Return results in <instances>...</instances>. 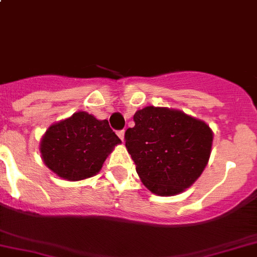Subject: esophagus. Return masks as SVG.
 <instances>
[{
	"mask_svg": "<svg viewBox=\"0 0 257 257\" xmlns=\"http://www.w3.org/2000/svg\"><path fill=\"white\" fill-rule=\"evenodd\" d=\"M124 135H125L124 129H122V131H118L117 132V136L120 137V140H121V141H124Z\"/></svg>",
	"mask_w": 257,
	"mask_h": 257,
	"instance_id": "obj_1",
	"label": "esophagus"
}]
</instances>
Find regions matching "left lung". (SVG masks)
<instances>
[{
	"instance_id": "1",
	"label": "left lung",
	"mask_w": 257,
	"mask_h": 257,
	"mask_svg": "<svg viewBox=\"0 0 257 257\" xmlns=\"http://www.w3.org/2000/svg\"><path fill=\"white\" fill-rule=\"evenodd\" d=\"M125 146L146 188L158 196L178 195L201 175L210 157L209 125L178 109L149 105L133 116Z\"/></svg>"
}]
</instances>
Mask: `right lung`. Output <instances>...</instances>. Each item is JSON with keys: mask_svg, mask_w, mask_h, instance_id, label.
Segmentation results:
<instances>
[{"mask_svg": "<svg viewBox=\"0 0 257 257\" xmlns=\"http://www.w3.org/2000/svg\"><path fill=\"white\" fill-rule=\"evenodd\" d=\"M120 142L107 120L79 111L49 126L40 142V153L56 175L77 182L98 174Z\"/></svg>", "mask_w": 257, "mask_h": 257, "instance_id": "1", "label": "right lung"}]
</instances>
